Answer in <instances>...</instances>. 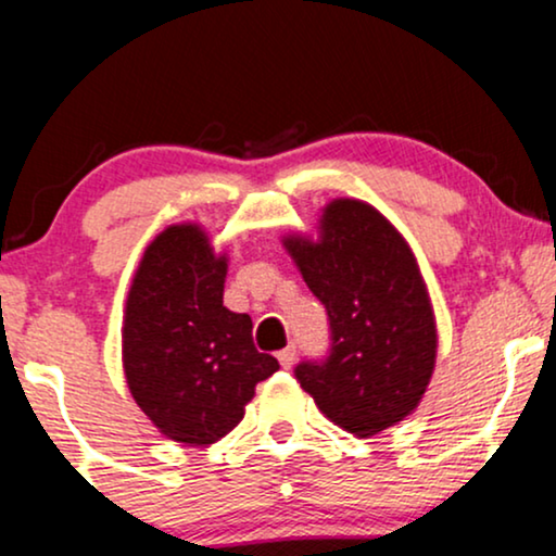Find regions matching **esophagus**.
Returning a JSON list of instances; mask_svg holds the SVG:
<instances>
[{
    "label": "esophagus",
    "mask_w": 556,
    "mask_h": 556,
    "mask_svg": "<svg viewBox=\"0 0 556 556\" xmlns=\"http://www.w3.org/2000/svg\"><path fill=\"white\" fill-rule=\"evenodd\" d=\"M293 361H296V345L283 348V351L278 353V363H280V366H283V368H291Z\"/></svg>",
    "instance_id": "esophagus-1"
}]
</instances>
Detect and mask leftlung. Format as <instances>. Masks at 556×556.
Here are the masks:
<instances>
[{
    "instance_id": "8db88e82",
    "label": "left lung",
    "mask_w": 556,
    "mask_h": 556,
    "mask_svg": "<svg viewBox=\"0 0 556 556\" xmlns=\"http://www.w3.org/2000/svg\"><path fill=\"white\" fill-rule=\"evenodd\" d=\"M283 247L330 317L325 361H304L296 379L321 415L371 438L420 404L435 368L438 332L420 265L396 226L371 203L334 198L317 237Z\"/></svg>"
}]
</instances>
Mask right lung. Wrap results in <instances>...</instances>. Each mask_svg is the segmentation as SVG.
Returning <instances> with one entry per match:
<instances>
[{
    "label": "right lung",
    "mask_w": 556,
    "mask_h": 556,
    "mask_svg": "<svg viewBox=\"0 0 556 556\" xmlns=\"http://www.w3.org/2000/svg\"><path fill=\"white\" fill-rule=\"evenodd\" d=\"M229 257L198 224L160 231L123 312V371L136 404L169 441L211 445L235 430L255 387L278 371L252 319L224 306Z\"/></svg>",
    "instance_id": "obj_1"
}]
</instances>
